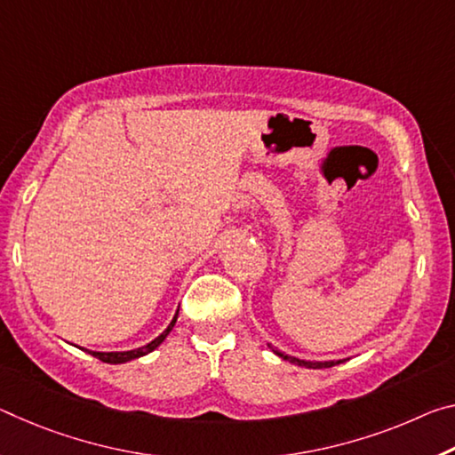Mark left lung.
I'll use <instances>...</instances> for the list:
<instances>
[{"instance_id": "8db88e82", "label": "left lung", "mask_w": 455, "mask_h": 455, "mask_svg": "<svg viewBox=\"0 0 455 455\" xmlns=\"http://www.w3.org/2000/svg\"><path fill=\"white\" fill-rule=\"evenodd\" d=\"M269 348L275 352V355L279 356V358H283V360H290L291 364H298V366H306V369H330V366H336V364H340V363H344V358L342 360H326V363H312V360H299V358H295V356H290V355H283V352L281 350H277V348H273V346L269 344Z\"/></svg>"}]
</instances>
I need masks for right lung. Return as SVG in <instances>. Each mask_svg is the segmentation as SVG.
Returning <instances> with one entry per match:
<instances>
[{"instance_id": "add662e5", "label": "right lung", "mask_w": 455, "mask_h": 455, "mask_svg": "<svg viewBox=\"0 0 455 455\" xmlns=\"http://www.w3.org/2000/svg\"><path fill=\"white\" fill-rule=\"evenodd\" d=\"M176 320H178V312H176V315H174V320L170 322V326L165 328V330L162 331V334L156 338V340H151L149 344L141 346V348L127 350V352H92V350H86V352H89V355H92L95 358H99V360H103V363H109V364H124V363H129V360L140 358V356H146V355H149L151 350H156L157 346H160V344L165 340V338H168L172 328L176 326ZM83 350H84V348H83Z\"/></svg>"}]
</instances>
